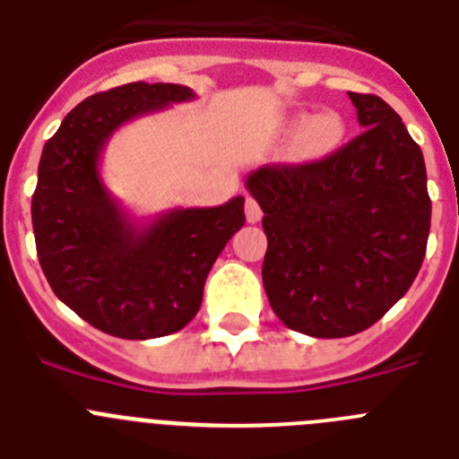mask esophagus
<instances>
[{"label":"esophagus","instance_id":"esophagus-1","mask_svg":"<svg viewBox=\"0 0 459 459\" xmlns=\"http://www.w3.org/2000/svg\"><path fill=\"white\" fill-rule=\"evenodd\" d=\"M245 212H247V221H249V224H255V221L263 220V210H260L258 201L251 199V196H247Z\"/></svg>","mask_w":459,"mask_h":459}]
</instances>
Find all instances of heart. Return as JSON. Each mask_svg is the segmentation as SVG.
<instances>
[{"mask_svg":"<svg viewBox=\"0 0 459 459\" xmlns=\"http://www.w3.org/2000/svg\"><path fill=\"white\" fill-rule=\"evenodd\" d=\"M276 134L283 143H292V158L299 162H317L338 151L348 139V123L338 111L313 114L297 109L279 118Z\"/></svg>","mask_w":459,"mask_h":459,"instance_id":"obj_1","label":"heart"}]
</instances>
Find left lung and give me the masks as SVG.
<instances>
[{
    "instance_id": "obj_1",
    "label": "left lung",
    "mask_w": 459,
    "mask_h": 459,
    "mask_svg": "<svg viewBox=\"0 0 459 459\" xmlns=\"http://www.w3.org/2000/svg\"><path fill=\"white\" fill-rule=\"evenodd\" d=\"M361 134L329 158L247 176L267 254L263 286L288 329L342 338L410 290L430 233L423 152L382 98L348 93Z\"/></svg>"
}]
</instances>
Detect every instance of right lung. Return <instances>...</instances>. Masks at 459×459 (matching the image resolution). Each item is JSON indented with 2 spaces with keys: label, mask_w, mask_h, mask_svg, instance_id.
<instances>
[{
  "label": "right lung",
  "mask_w": 459,
  "mask_h": 459,
  "mask_svg": "<svg viewBox=\"0 0 459 459\" xmlns=\"http://www.w3.org/2000/svg\"><path fill=\"white\" fill-rule=\"evenodd\" d=\"M183 84H132L82 100L43 146L31 224L49 288L89 325L130 341L169 336L201 308L214 260L245 226V196L217 208H173L139 221L100 176L111 134L173 102Z\"/></svg>",
  "instance_id": "obj_1"
}]
</instances>
